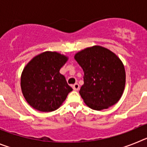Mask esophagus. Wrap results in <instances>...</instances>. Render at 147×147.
Segmentation results:
<instances>
[{
	"label": "esophagus",
	"instance_id": "1",
	"mask_svg": "<svg viewBox=\"0 0 147 147\" xmlns=\"http://www.w3.org/2000/svg\"><path fill=\"white\" fill-rule=\"evenodd\" d=\"M72 88L74 90H80V85L78 83H75L74 85H72Z\"/></svg>",
	"mask_w": 147,
	"mask_h": 147
}]
</instances>
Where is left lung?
I'll return each mask as SVG.
<instances>
[{"label": "left lung", "mask_w": 147, "mask_h": 147, "mask_svg": "<svg viewBox=\"0 0 147 147\" xmlns=\"http://www.w3.org/2000/svg\"><path fill=\"white\" fill-rule=\"evenodd\" d=\"M74 58L84 71L80 94L88 107L102 110L117 103L126 82L124 65L117 56L95 45L78 52Z\"/></svg>", "instance_id": "left-lung-1"}]
</instances>
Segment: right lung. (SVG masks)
Here are the masks:
<instances>
[{"label":"right lung","mask_w":147,"mask_h":147,"mask_svg":"<svg viewBox=\"0 0 147 147\" xmlns=\"http://www.w3.org/2000/svg\"><path fill=\"white\" fill-rule=\"evenodd\" d=\"M67 58L57 52L45 51L34 57L22 73L20 85L26 102L42 112L59 107L72 88L59 73Z\"/></svg>","instance_id":"obj_1"}]
</instances>
